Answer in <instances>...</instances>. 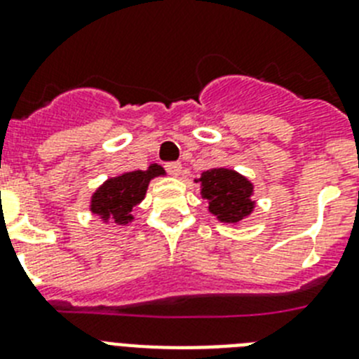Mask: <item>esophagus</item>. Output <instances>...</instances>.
<instances>
[{
	"mask_svg": "<svg viewBox=\"0 0 359 359\" xmlns=\"http://www.w3.org/2000/svg\"><path fill=\"white\" fill-rule=\"evenodd\" d=\"M165 170L170 176H180V172H182V163L180 161H169V163H165Z\"/></svg>",
	"mask_w": 359,
	"mask_h": 359,
	"instance_id": "esophagus-1",
	"label": "esophagus"
}]
</instances>
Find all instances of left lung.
<instances>
[{"label": "left lung", "mask_w": 359, "mask_h": 359, "mask_svg": "<svg viewBox=\"0 0 359 359\" xmlns=\"http://www.w3.org/2000/svg\"><path fill=\"white\" fill-rule=\"evenodd\" d=\"M201 196L208 201V210L223 223H237L253 210L250 199L252 183L230 169H210L203 172Z\"/></svg>", "instance_id": "left-lung-1"}]
</instances>
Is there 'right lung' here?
I'll list each match as a JSON object with an SVG mask.
<instances>
[{"mask_svg":"<svg viewBox=\"0 0 359 359\" xmlns=\"http://www.w3.org/2000/svg\"><path fill=\"white\" fill-rule=\"evenodd\" d=\"M163 172L160 165L152 163L147 170H135L111 177L91 198V212L100 215L102 221H113L118 224L129 223L133 219V207L144 199L149 182Z\"/></svg>","mask_w":359,"mask_h":359,"instance_id":"right-lung-1","label":"right lung"}]
</instances>
